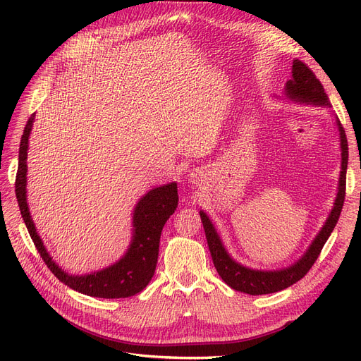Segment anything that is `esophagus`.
I'll return each instance as SVG.
<instances>
[{
	"mask_svg": "<svg viewBox=\"0 0 361 361\" xmlns=\"http://www.w3.org/2000/svg\"><path fill=\"white\" fill-rule=\"evenodd\" d=\"M190 176H192V180H193V181H196V183H197V181H200V178H202V174L199 173V171H195V173H192Z\"/></svg>",
	"mask_w": 361,
	"mask_h": 361,
	"instance_id": "obj_1",
	"label": "esophagus"
}]
</instances>
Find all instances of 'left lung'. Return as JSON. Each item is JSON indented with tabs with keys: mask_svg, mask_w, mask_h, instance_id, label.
<instances>
[{
	"mask_svg": "<svg viewBox=\"0 0 361 361\" xmlns=\"http://www.w3.org/2000/svg\"><path fill=\"white\" fill-rule=\"evenodd\" d=\"M283 94H286V98L288 101H294L297 104H306V105L324 106V108L332 106L328 99V94L325 93L324 86H322L319 79H316L314 73L300 60L293 61L291 79L287 82L286 87H283ZM334 117L339 131V146H341V171H339L336 197L331 209V214L328 215L324 226H322L317 235L313 238L306 253L302 255L298 260H295L293 264H290V267L282 268V269H274V271H262V269H252V268L244 267V264L234 260L230 256V253L226 252L225 245L222 244V240L216 233L215 225L212 224L209 216H207L206 212L203 211L199 212L215 268L226 286H230L233 290L250 294V295L271 294V293L286 290L291 287L297 281H300L310 271L317 256L320 255L322 247L325 245L326 240L329 238L331 233L334 231L335 225L339 219V214L343 211V204L345 199L348 143H347L345 131L343 126H341L336 116Z\"/></svg>",
	"mask_w": 361,
	"mask_h": 361,
	"instance_id": "left-lung-1",
	"label": "left lung"
}]
</instances>
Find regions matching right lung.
<instances>
[{
	"label": "right lung",
	"instance_id": "add662e5",
	"mask_svg": "<svg viewBox=\"0 0 361 361\" xmlns=\"http://www.w3.org/2000/svg\"><path fill=\"white\" fill-rule=\"evenodd\" d=\"M32 114L25 127L18 149V168L16 176V197L22 218L27 226L35 247L39 252L49 271L67 287L82 294L98 298H126L140 293L149 283L157 269L159 238L165 222L178 206L177 183H169L152 188L135 206L133 211L131 241L126 255L109 267L86 275H71L56 264L42 238L37 234L27 204V149L33 127Z\"/></svg>",
	"mask_w": 361,
	"mask_h": 361
}]
</instances>
